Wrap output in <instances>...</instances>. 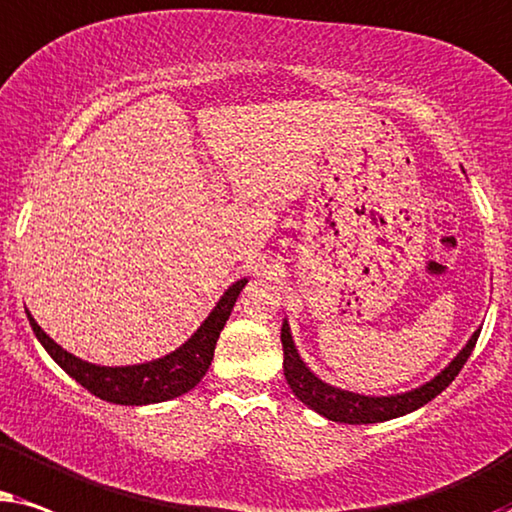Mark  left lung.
I'll list each match as a JSON object with an SVG mask.
<instances>
[{
	"label": "left lung",
	"mask_w": 512,
	"mask_h": 512,
	"mask_svg": "<svg viewBox=\"0 0 512 512\" xmlns=\"http://www.w3.org/2000/svg\"><path fill=\"white\" fill-rule=\"evenodd\" d=\"M480 337V327L470 335L466 346L456 353L445 370H440L431 381L421 384L412 391L393 393V395H363L346 391V388L332 386L318 377L309 365L299 356L295 339H292L288 318H283L281 327V342H283V372L285 379L292 388V393L306 407L318 412L320 417L339 421V424H379V421H388L395 417L410 414L426 403H431L435 395H440L445 388L452 384L461 367L475 349V342Z\"/></svg>",
	"instance_id": "1"
}]
</instances>
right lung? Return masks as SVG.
<instances>
[{
  "mask_svg": "<svg viewBox=\"0 0 512 512\" xmlns=\"http://www.w3.org/2000/svg\"><path fill=\"white\" fill-rule=\"evenodd\" d=\"M248 283V278L231 283L224 295L217 299L213 311L208 313L206 320L196 327V332L187 339L185 344L177 346L175 351L166 353V356L147 360V363L138 365H95L88 360H81L74 353L65 351L63 346L53 342L46 335L32 313L27 311L30 325L37 335L39 342L46 349V353L70 374L74 381H79L86 391L98 395L100 400L114 405H154L166 403L177 395H185L187 391L199 384L206 377L210 360L215 356V344L220 339V332L224 323L231 316L238 295Z\"/></svg>",
  "mask_w": 512,
  "mask_h": 512,
  "instance_id": "1",
  "label": "right lung"
}]
</instances>
